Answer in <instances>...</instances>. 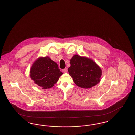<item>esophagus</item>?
I'll return each mask as SVG.
<instances>
[{"instance_id":"esophagus-1","label":"esophagus","mask_w":135,"mask_h":135,"mask_svg":"<svg viewBox=\"0 0 135 135\" xmlns=\"http://www.w3.org/2000/svg\"><path fill=\"white\" fill-rule=\"evenodd\" d=\"M62 71H63V72H64V73H66V72H67V68H65V69H63L62 70Z\"/></svg>"}]
</instances>
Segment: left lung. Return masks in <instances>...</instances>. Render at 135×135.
Wrapping results in <instances>:
<instances>
[{
    "label": "left lung",
    "instance_id": "obj_1",
    "mask_svg": "<svg viewBox=\"0 0 135 135\" xmlns=\"http://www.w3.org/2000/svg\"><path fill=\"white\" fill-rule=\"evenodd\" d=\"M70 65L68 71L79 87L89 89L100 83L102 70L91 59L75 55L71 59Z\"/></svg>",
    "mask_w": 135,
    "mask_h": 135
}]
</instances>
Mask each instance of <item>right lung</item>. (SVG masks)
Here are the masks:
<instances>
[{"instance_id": "1", "label": "right lung", "mask_w": 135, "mask_h": 135, "mask_svg": "<svg viewBox=\"0 0 135 135\" xmlns=\"http://www.w3.org/2000/svg\"><path fill=\"white\" fill-rule=\"evenodd\" d=\"M30 73V76L34 83L42 89L51 88L63 74L58 64L48 57H40L35 61Z\"/></svg>"}]
</instances>
